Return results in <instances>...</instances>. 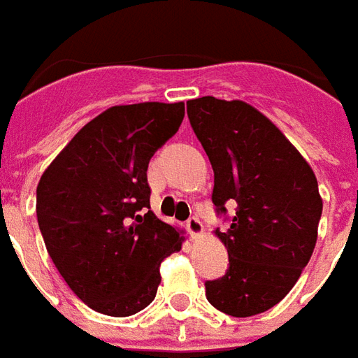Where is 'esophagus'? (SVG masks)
I'll use <instances>...</instances> for the list:
<instances>
[{"label":"esophagus","instance_id":"esophagus-1","mask_svg":"<svg viewBox=\"0 0 358 358\" xmlns=\"http://www.w3.org/2000/svg\"><path fill=\"white\" fill-rule=\"evenodd\" d=\"M187 229L191 233L192 239H199V237H202V233H204V225H202L199 217H189L187 220Z\"/></svg>","mask_w":358,"mask_h":358}]
</instances>
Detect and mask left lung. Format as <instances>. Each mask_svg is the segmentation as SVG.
<instances>
[{
  "label": "left lung",
  "instance_id": "8db88e82",
  "mask_svg": "<svg viewBox=\"0 0 358 358\" xmlns=\"http://www.w3.org/2000/svg\"><path fill=\"white\" fill-rule=\"evenodd\" d=\"M196 138L214 169L217 214L235 202L229 229H215L229 270L206 281L217 310L247 318L280 303L313 256L322 199L313 167L264 113L241 100L187 102Z\"/></svg>",
  "mask_w": 358,
  "mask_h": 358
}]
</instances>
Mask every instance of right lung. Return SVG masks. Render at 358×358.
<instances>
[{
    "mask_svg": "<svg viewBox=\"0 0 358 358\" xmlns=\"http://www.w3.org/2000/svg\"><path fill=\"white\" fill-rule=\"evenodd\" d=\"M185 117V103L113 106L88 121L36 189L45 248L96 313L131 316L156 296L162 260L183 237L150 210L148 162Z\"/></svg>",
    "mask_w": 358,
    "mask_h": 358,
    "instance_id": "right-lung-1",
    "label": "right lung"
}]
</instances>
